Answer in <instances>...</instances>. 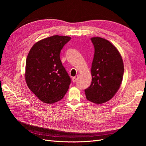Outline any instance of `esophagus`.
<instances>
[{"label": "esophagus", "mask_w": 146, "mask_h": 146, "mask_svg": "<svg viewBox=\"0 0 146 146\" xmlns=\"http://www.w3.org/2000/svg\"><path fill=\"white\" fill-rule=\"evenodd\" d=\"M77 79H78V76H76L72 77V81H73V82H76L77 80Z\"/></svg>", "instance_id": "esophagus-1"}]
</instances>
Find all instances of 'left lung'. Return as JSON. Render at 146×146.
<instances>
[{
	"label": "left lung",
	"instance_id": "obj_1",
	"mask_svg": "<svg viewBox=\"0 0 146 146\" xmlns=\"http://www.w3.org/2000/svg\"><path fill=\"white\" fill-rule=\"evenodd\" d=\"M94 55L91 69L92 82L85 90L86 99L96 104L107 102L120 88L123 75L122 56L107 39L93 37Z\"/></svg>",
	"mask_w": 146,
	"mask_h": 146
}]
</instances>
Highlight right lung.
<instances>
[{
  "label": "right lung",
  "mask_w": 146,
  "mask_h": 146,
  "mask_svg": "<svg viewBox=\"0 0 146 146\" xmlns=\"http://www.w3.org/2000/svg\"><path fill=\"white\" fill-rule=\"evenodd\" d=\"M54 36L41 39L31 48L26 60L25 78L29 89L42 102H56L63 98L70 78L61 63L60 54L70 39Z\"/></svg>",
  "instance_id": "1"
}]
</instances>
